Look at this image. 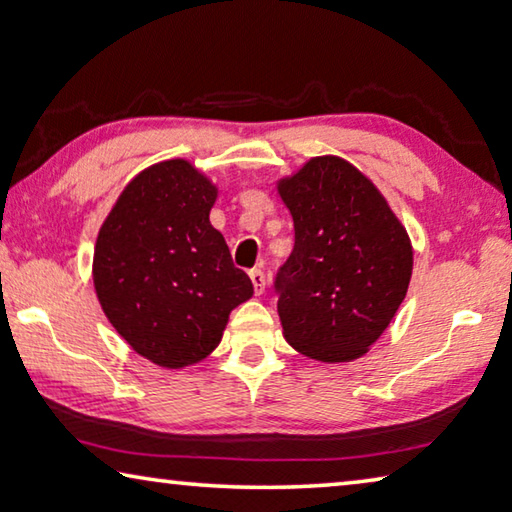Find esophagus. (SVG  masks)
<instances>
[{
	"label": "esophagus",
	"mask_w": 512,
	"mask_h": 512,
	"mask_svg": "<svg viewBox=\"0 0 512 512\" xmlns=\"http://www.w3.org/2000/svg\"><path fill=\"white\" fill-rule=\"evenodd\" d=\"M250 280H253V287H255L257 296H262L264 289H266V275L259 271V268H253V271H250Z\"/></svg>",
	"instance_id": "esophagus-1"
}]
</instances>
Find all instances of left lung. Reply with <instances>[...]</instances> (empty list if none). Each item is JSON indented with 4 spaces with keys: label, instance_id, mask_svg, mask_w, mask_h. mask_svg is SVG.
<instances>
[{
    "label": "left lung",
    "instance_id": "1",
    "mask_svg": "<svg viewBox=\"0 0 512 512\" xmlns=\"http://www.w3.org/2000/svg\"><path fill=\"white\" fill-rule=\"evenodd\" d=\"M296 244L275 277L284 339L309 359L363 357L406 296L413 246L372 180L320 155L277 183Z\"/></svg>",
    "mask_w": 512,
    "mask_h": 512
}]
</instances>
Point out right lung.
Segmentation results:
<instances>
[{
	"mask_svg": "<svg viewBox=\"0 0 512 512\" xmlns=\"http://www.w3.org/2000/svg\"><path fill=\"white\" fill-rule=\"evenodd\" d=\"M216 194L192 162L164 160L137 173L99 230L92 277L103 314L155 366L203 361L230 311L253 298L210 223Z\"/></svg>",
	"mask_w": 512,
	"mask_h": 512,
	"instance_id": "1",
	"label": "right lung"
}]
</instances>
